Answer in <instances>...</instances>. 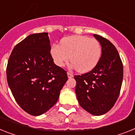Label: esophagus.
Here are the masks:
<instances>
[{"label": "esophagus", "mask_w": 135, "mask_h": 135, "mask_svg": "<svg viewBox=\"0 0 135 135\" xmlns=\"http://www.w3.org/2000/svg\"><path fill=\"white\" fill-rule=\"evenodd\" d=\"M67 74H68V77L69 79H70V78H72V77L74 76L73 74H72V73H70V72H68V73H67Z\"/></svg>", "instance_id": "1"}]
</instances>
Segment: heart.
I'll list each match as a JSON object with an SVG mask.
<instances>
[{
    "label": "heart",
    "instance_id": "b5f03b06",
    "mask_svg": "<svg viewBox=\"0 0 135 135\" xmlns=\"http://www.w3.org/2000/svg\"><path fill=\"white\" fill-rule=\"evenodd\" d=\"M101 55L100 43L94 38L83 35L66 37L61 41V46L55 44L50 48V55L57 66H64L71 56L72 66L80 73L93 70Z\"/></svg>",
    "mask_w": 135,
    "mask_h": 135
}]
</instances>
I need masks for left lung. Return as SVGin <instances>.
Instances as JSON below:
<instances>
[{"mask_svg": "<svg viewBox=\"0 0 135 135\" xmlns=\"http://www.w3.org/2000/svg\"><path fill=\"white\" fill-rule=\"evenodd\" d=\"M102 55L90 72L74 76L75 91L79 104L94 115H102L111 109L119 97L123 80V64L110 41L98 35Z\"/></svg>", "mask_w": 135, "mask_h": 135, "instance_id": "obj_1", "label": "left lung"}]
</instances>
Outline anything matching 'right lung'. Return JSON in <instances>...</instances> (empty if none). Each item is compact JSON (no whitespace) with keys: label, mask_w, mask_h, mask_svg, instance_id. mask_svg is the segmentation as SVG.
<instances>
[{"label":"right lung","mask_w":135,"mask_h":135,"mask_svg":"<svg viewBox=\"0 0 135 135\" xmlns=\"http://www.w3.org/2000/svg\"><path fill=\"white\" fill-rule=\"evenodd\" d=\"M66 72L54 63L48 33H35L13 49L7 79L20 107L30 115L38 116L57 102L68 80Z\"/></svg>","instance_id":"1"}]
</instances>
